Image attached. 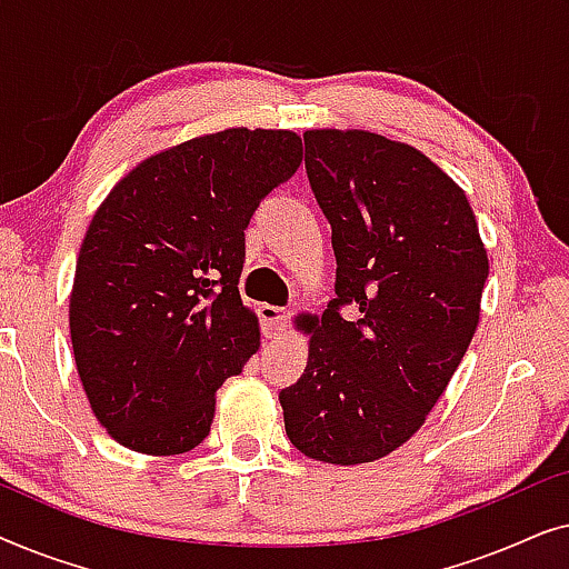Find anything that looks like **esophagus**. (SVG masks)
I'll return each instance as SVG.
<instances>
[{"mask_svg": "<svg viewBox=\"0 0 569 569\" xmlns=\"http://www.w3.org/2000/svg\"><path fill=\"white\" fill-rule=\"evenodd\" d=\"M259 316L263 323V337L267 339L282 337V333L287 331V323H290V310L279 308V306H269V302H263V306L259 308Z\"/></svg>", "mask_w": 569, "mask_h": 569, "instance_id": "esophagus-1", "label": "esophagus"}]
</instances>
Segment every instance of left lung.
I'll return each instance as SVG.
<instances>
[{
  "instance_id": "1",
  "label": "left lung",
  "mask_w": 569,
  "mask_h": 569,
  "mask_svg": "<svg viewBox=\"0 0 569 569\" xmlns=\"http://www.w3.org/2000/svg\"><path fill=\"white\" fill-rule=\"evenodd\" d=\"M306 170L337 253V298L302 316L308 365L282 388L287 438L357 466L425 425L471 345L489 274L466 191L417 150L365 129H308ZM355 301L357 322L338 316Z\"/></svg>"
}]
</instances>
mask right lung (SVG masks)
I'll use <instances>...</instances> for the list:
<instances>
[{
	"label": "right lung",
	"instance_id": "add662e5",
	"mask_svg": "<svg viewBox=\"0 0 569 569\" xmlns=\"http://www.w3.org/2000/svg\"><path fill=\"white\" fill-rule=\"evenodd\" d=\"M300 162L295 131H214L137 162L96 209L69 333L92 415L123 448L178 456L209 435L217 388L261 345L238 290L243 230Z\"/></svg>",
	"mask_w": 569,
	"mask_h": 569
}]
</instances>
